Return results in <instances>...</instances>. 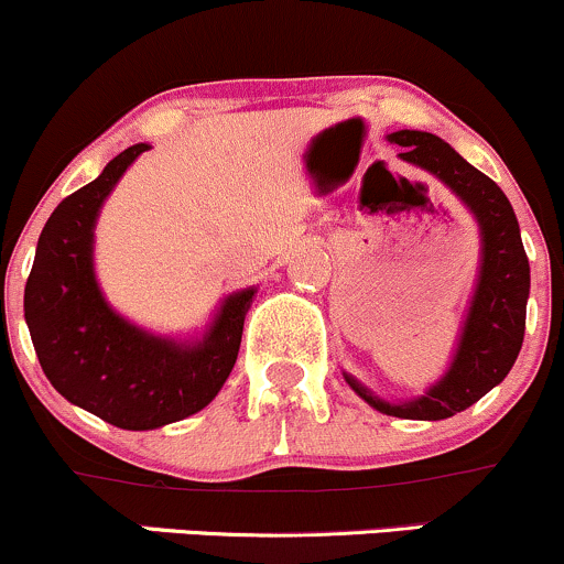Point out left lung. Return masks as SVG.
I'll use <instances>...</instances> for the list:
<instances>
[{
  "instance_id": "obj_1",
  "label": "left lung",
  "mask_w": 564,
  "mask_h": 564,
  "mask_svg": "<svg viewBox=\"0 0 564 564\" xmlns=\"http://www.w3.org/2000/svg\"><path fill=\"white\" fill-rule=\"evenodd\" d=\"M388 141L404 150L399 152L404 163L436 176L471 212L481 240L479 272L457 332L453 361L423 395L388 401L352 375L343 372V377L377 412L404 420H447L476 404L511 372L524 339L530 262L517 214L490 176L476 171L447 141L433 133L395 131Z\"/></svg>"
}]
</instances>
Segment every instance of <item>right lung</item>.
I'll list each match as a JSON object with an SVG mask.
<instances>
[{"label": "right lung", "mask_w": 564, "mask_h": 564, "mask_svg": "<svg viewBox=\"0 0 564 564\" xmlns=\"http://www.w3.org/2000/svg\"><path fill=\"white\" fill-rule=\"evenodd\" d=\"M133 144L51 214L23 292V315L51 386L79 410L126 431H152L200 412L230 377L257 286L219 302L195 337L154 334L117 313L96 278V225L139 154Z\"/></svg>", "instance_id": "add662e5"}]
</instances>
